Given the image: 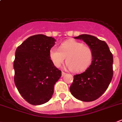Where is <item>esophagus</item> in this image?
Segmentation results:
<instances>
[{
  "label": "esophagus",
  "mask_w": 122,
  "mask_h": 122,
  "mask_svg": "<svg viewBox=\"0 0 122 122\" xmlns=\"http://www.w3.org/2000/svg\"><path fill=\"white\" fill-rule=\"evenodd\" d=\"M65 72H64V71H62V76H65Z\"/></svg>",
  "instance_id": "obj_1"
}]
</instances>
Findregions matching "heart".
<instances>
[{
  "instance_id": "heart-1",
  "label": "heart",
  "mask_w": 122,
  "mask_h": 122,
  "mask_svg": "<svg viewBox=\"0 0 122 122\" xmlns=\"http://www.w3.org/2000/svg\"><path fill=\"white\" fill-rule=\"evenodd\" d=\"M49 57L53 64L59 68L64 62L73 72H82L90 66L93 58V51L88 45L75 40L63 42L59 49L53 47L50 49Z\"/></svg>"
}]
</instances>
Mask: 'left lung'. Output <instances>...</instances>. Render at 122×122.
Here are the masks:
<instances>
[{"label":"left lung","instance_id":"8db88e82","mask_svg":"<svg viewBox=\"0 0 122 122\" xmlns=\"http://www.w3.org/2000/svg\"><path fill=\"white\" fill-rule=\"evenodd\" d=\"M82 39L93 51L91 65L85 71L74 75L70 87L71 94L85 102L95 101L109 87L113 77V56L106 42L89 34L75 37Z\"/></svg>","mask_w":122,"mask_h":122}]
</instances>
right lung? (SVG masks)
<instances>
[{
	"instance_id": "obj_1",
	"label": "right lung",
	"mask_w": 122,
	"mask_h": 122,
	"mask_svg": "<svg viewBox=\"0 0 122 122\" xmlns=\"http://www.w3.org/2000/svg\"><path fill=\"white\" fill-rule=\"evenodd\" d=\"M55 41L52 37L36 34L26 39L15 52V84L21 96L32 105L48 102L62 75L49 57Z\"/></svg>"
}]
</instances>
